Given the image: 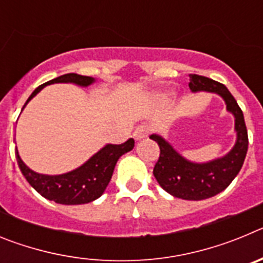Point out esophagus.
Masks as SVG:
<instances>
[{"label":"esophagus","mask_w":263,"mask_h":263,"mask_svg":"<svg viewBox=\"0 0 263 263\" xmlns=\"http://www.w3.org/2000/svg\"><path fill=\"white\" fill-rule=\"evenodd\" d=\"M134 138L137 139V141H139V139H143L146 138V137L148 136V127L147 126H138L136 129V132H134Z\"/></svg>","instance_id":"1"}]
</instances>
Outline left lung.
<instances>
[{
    "label": "left lung",
    "instance_id": "8db88e82",
    "mask_svg": "<svg viewBox=\"0 0 263 263\" xmlns=\"http://www.w3.org/2000/svg\"><path fill=\"white\" fill-rule=\"evenodd\" d=\"M188 85L192 92H212L224 99L227 110L234 116L236 143L224 157L206 163H195L179 154L163 137L152 134L150 138L160 148L153 174L160 187L170 195L184 200H204L224 191L240 173L249 139L242 110L224 84L205 76L190 75Z\"/></svg>",
    "mask_w": 263,
    "mask_h": 263
}]
</instances>
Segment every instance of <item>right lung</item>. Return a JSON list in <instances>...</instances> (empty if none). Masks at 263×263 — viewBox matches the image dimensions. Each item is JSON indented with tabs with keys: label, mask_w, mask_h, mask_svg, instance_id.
Here are the masks:
<instances>
[{
	"label": "right lung",
	"mask_w": 263,
	"mask_h": 263,
	"mask_svg": "<svg viewBox=\"0 0 263 263\" xmlns=\"http://www.w3.org/2000/svg\"><path fill=\"white\" fill-rule=\"evenodd\" d=\"M55 83H72L80 87H88L95 83V79L90 76L78 75V73H66L57 79H52L45 84L39 85L27 99L23 108L46 85L55 84ZM133 138L127 139L126 142L121 145L109 143L99 150L93 157H90L84 164L62 175H43V174L32 171L23 163L17 148H15V158H17L21 173L38 194L58 204L78 205V204L90 203L104 194L105 188L110 182L117 160L120 159L121 155L133 150Z\"/></svg>",
	"instance_id": "right-lung-1"
}]
</instances>
